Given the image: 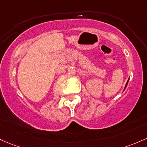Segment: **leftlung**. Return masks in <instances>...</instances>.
I'll return each mask as SVG.
<instances>
[{
	"label": "left lung",
	"mask_w": 147,
	"mask_h": 147,
	"mask_svg": "<svg viewBox=\"0 0 147 147\" xmlns=\"http://www.w3.org/2000/svg\"><path fill=\"white\" fill-rule=\"evenodd\" d=\"M128 81H129V80H128V81H127V83H126V84H125V88H124V90L125 89V88H126V86H127V85H128ZM123 90V91H124Z\"/></svg>",
	"instance_id": "left-lung-1"
}]
</instances>
